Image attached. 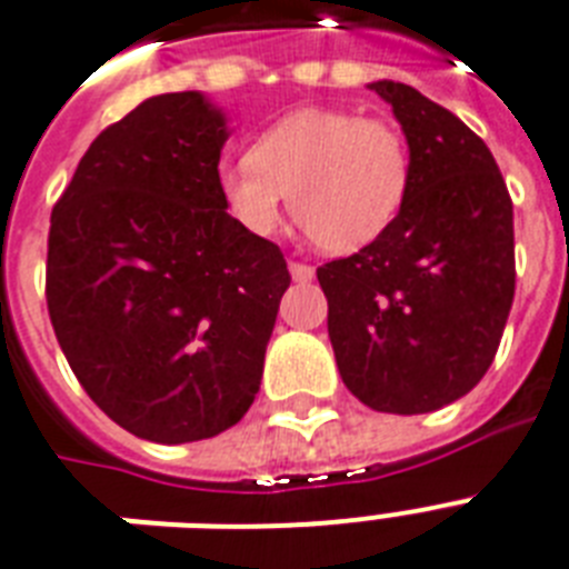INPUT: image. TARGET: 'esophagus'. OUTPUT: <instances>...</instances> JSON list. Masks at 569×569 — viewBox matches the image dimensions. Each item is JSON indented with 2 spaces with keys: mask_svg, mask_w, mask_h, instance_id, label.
I'll list each match as a JSON object with an SVG mask.
<instances>
[{
  "mask_svg": "<svg viewBox=\"0 0 569 569\" xmlns=\"http://www.w3.org/2000/svg\"><path fill=\"white\" fill-rule=\"evenodd\" d=\"M288 270H290V276H293V281H311L313 279V267H311V263L290 261Z\"/></svg>",
  "mask_w": 569,
  "mask_h": 569,
  "instance_id": "34e87169",
  "label": "esophagus"
}]
</instances>
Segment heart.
I'll list each match as a JSON object with an SVG mask.
<instances>
[{
    "label": "heart",
    "instance_id": "obj_1",
    "mask_svg": "<svg viewBox=\"0 0 569 569\" xmlns=\"http://www.w3.org/2000/svg\"><path fill=\"white\" fill-rule=\"evenodd\" d=\"M406 134L388 120L308 104L270 122L249 156L222 161L217 193L240 229L270 238L288 202L308 238L331 256L370 247L411 193Z\"/></svg>",
    "mask_w": 569,
    "mask_h": 569
}]
</instances>
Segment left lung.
<instances>
[{
	"label": "left lung",
	"instance_id": "8db88e82",
	"mask_svg": "<svg viewBox=\"0 0 569 569\" xmlns=\"http://www.w3.org/2000/svg\"><path fill=\"white\" fill-rule=\"evenodd\" d=\"M402 126L411 193L379 240L322 263L340 379L363 406L429 413L470 393L515 302V208L497 161L456 113L372 81Z\"/></svg>",
	"mask_w": 569,
	"mask_h": 569
}]
</instances>
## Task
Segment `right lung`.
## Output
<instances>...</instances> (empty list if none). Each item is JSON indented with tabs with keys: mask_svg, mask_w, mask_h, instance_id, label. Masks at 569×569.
<instances>
[{
	"mask_svg": "<svg viewBox=\"0 0 569 569\" xmlns=\"http://www.w3.org/2000/svg\"><path fill=\"white\" fill-rule=\"evenodd\" d=\"M229 140L199 90L140 102L99 134L52 211L47 302L88 397L131 435L231 429L261 388L290 272L217 193Z\"/></svg>",
	"mask_w": 569,
	"mask_h": 569,
	"instance_id": "obj_1",
	"label": "right lung"
}]
</instances>
